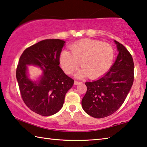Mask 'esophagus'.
I'll use <instances>...</instances> for the list:
<instances>
[{
    "instance_id": "1",
    "label": "esophagus",
    "mask_w": 147,
    "mask_h": 147,
    "mask_svg": "<svg viewBox=\"0 0 147 147\" xmlns=\"http://www.w3.org/2000/svg\"><path fill=\"white\" fill-rule=\"evenodd\" d=\"M80 83H81V81H74V85H78V84H80Z\"/></svg>"
}]
</instances>
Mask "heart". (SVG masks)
<instances>
[{
	"label": "heart",
	"mask_w": 147,
	"mask_h": 147,
	"mask_svg": "<svg viewBox=\"0 0 147 147\" xmlns=\"http://www.w3.org/2000/svg\"><path fill=\"white\" fill-rule=\"evenodd\" d=\"M70 50H64L61 53L60 62L66 74H72L81 61L83 68L76 74L78 78H99L108 71L115 59V49L112 45L100 40H79L71 45Z\"/></svg>",
	"instance_id": "1"
}]
</instances>
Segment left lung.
<instances>
[{"label": "left lung", "mask_w": 147, "mask_h": 147, "mask_svg": "<svg viewBox=\"0 0 147 147\" xmlns=\"http://www.w3.org/2000/svg\"><path fill=\"white\" fill-rule=\"evenodd\" d=\"M115 42L119 55L109 71L97 80L85 83L87 90L81 104L86 113L96 119L108 117L117 111L134 83L131 55L123 45L115 40Z\"/></svg>", "instance_id": "1"}]
</instances>
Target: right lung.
<instances>
[{"label": "right lung", "mask_w": 147, "mask_h": 147, "mask_svg": "<svg viewBox=\"0 0 147 147\" xmlns=\"http://www.w3.org/2000/svg\"><path fill=\"white\" fill-rule=\"evenodd\" d=\"M65 42L47 39L26 48L21 55L16 69L21 98L26 106L42 116L56 113L63 106L64 97L74 80L59 66L60 55ZM40 67L43 75L38 82L27 76L26 65Z\"/></svg>", "instance_id": "obj_1"}]
</instances>
